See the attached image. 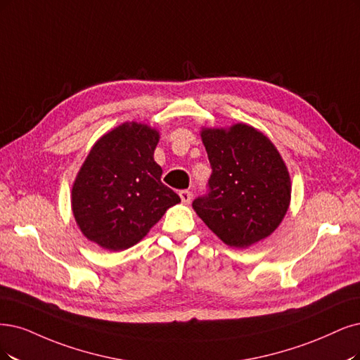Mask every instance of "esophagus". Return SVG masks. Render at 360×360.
<instances>
[{
	"label": "esophagus",
	"mask_w": 360,
	"mask_h": 360,
	"mask_svg": "<svg viewBox=\"0 0 360 360\" xmlns=\"http://www.w3.org/2000/svg\"><path fill=\"white\" fill-rule=\"evenodd\" d=\"M179 197H181L182 203H190L191 198H193V193L188 191V190H181L179 191Z\"/></svg>",
	"instance_id": "obj_1"
}]
</instances>
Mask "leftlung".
<instances>
[{
    "mask_svg": "<svg viewBox=\"0 0 360 360\" xmlns=\"http://www.w3.org/2000/svg\"><path fill=\"white\" fill-rule=\"evenodd\" d=\"M212 175L193 207L224 243L248 248L270 236L286 215L290 178L271 141L248 124L203 129Z\"/></svg>",
    "mask_w": 360,
    "mask_h": 360,
    "instance_id": "8db88e82",
    "label": "left lung"
}]
</instances>
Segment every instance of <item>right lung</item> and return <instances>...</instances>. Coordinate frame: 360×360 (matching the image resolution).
Masks as SVG:
<instances>
[{"instance_id":"right-lung-1","label":"right lung","mask_w":360,"mask_h":360,"mask_svg":"<svg viewBox=\"0 0 360 360\" xmlns=\"http://www.w3.org/2000/svg\"><path fill=\"white\" fill-rule=\"evenodd\" d=\"M157 142V130L131 122L93 145L72 187L74 217L89 240L108 250L127 249L181 202L162 182Z\"/></svg>"}]
</instances>
